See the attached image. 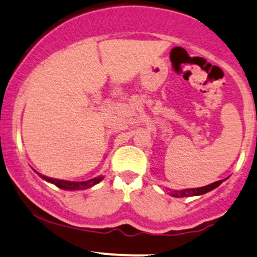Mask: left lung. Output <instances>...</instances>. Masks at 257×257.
<instances>
[{"label":"left lung","mask_w":257,"mask_h":257,"mask_svg":"<svg viewBox=\"0 0 257 257\" xmlns=\"http://www.w3.org/2000/svg\"><path fill=\"white\" fill-rule=\"evenodd\" d=\"M223 181L224 180L217 181V182L210 183V185L204 186V187L188 188V190H182V191H174V192H171V196L177 197V198H180V197H188V196H199V194H204V193L209 192V191L214 190V188H217L218 186L223 182Z\"/></svg>","instance_id":"1"}]
</instances>
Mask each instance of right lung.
<instances>
[{"instance_id": "add662e5", "label": "right lung", "mask_w": 257, "mask_h": 257, "mask_svg": "<svg viewBox=\"0 0 257 257\" xmlns=\"http://www.w3.org/2000/svg\"><path fill=\"white\" fill-rule=\"evenodd\" d=\"M38 175H39V176L42 178H44L45 181H48V182H51V183H54L55 186H58V187L61 188V190H67V191L87 190V188L92 187V186L97 185V183L101 182V181L103 180V177L98 176L96 178H91V180H88V181H82V182H71V181L56 180V178H51V177L44 176V175H40L39 172H38Z\"/></svg>"}]
</instances>
